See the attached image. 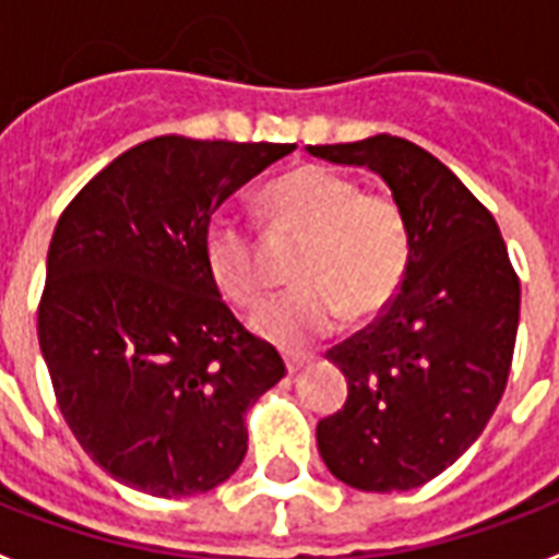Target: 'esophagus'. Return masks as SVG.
I'll use <instances>...</instances> for the list:
<instances>
[{
  "label": "esophagus",
  "mask_w": 559,
  "mask_h": 559,
  "mask_svg": "<svg viewBox=\"0 0 559 559\" xmlns=\"http://www.w3.org/2000/svg\"><path fill=\"white\" fill-rule=\"evenodd\" d=\"M284 364H287L289 374H296V372H301L305 366L313 364V357H310V355H287V357H284Z\"/></svg>",
  "instance_id": "obj_1"
}]
</instances>
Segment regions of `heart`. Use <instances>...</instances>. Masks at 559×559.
<instances>
[{"instance_id":"b5f03b06","label":"heart","mask_w":559,"mask_h":559,"mask_svg":"<svg viewBox=\"0 0 559 559\" xmlns=\"http://www.w3.org/2000/svg\"><path fill=\"white\" fill-rule=\"evenodd\" d=\"M263 207L275 231L305 237L287 296L272 298L251 328L281 348L313 346L343 317H372L399 293L411 263V225L386 193H364L352 176L301 166L266 187ZM204 261L213 281L240 308L266 293L261 249L249 225L216 213L204 228Z\"/></svg>"}]
</instances>
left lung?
Returning a JSON list of instances; mask_svg holds the SVG:
<instances>
[{"label": "left lung", "mask_w": 559, "mask_h": 559, "mask_svg": "<svg viewBox=\"0 0 559 559\" xmlns=\"http://www.w3.org/2000/svg\"><path fill=\"white\" fill-rule=\"evenodd\" d=\"M308 152L372 169L411 225L399 296L328 352L348 399L317 425L319 454L348 487L416 489L478 440L504 395L519 278L492 213L431 152L393 134Z\"/></svg>", "instance_id": "obj_1"}]
</instances>
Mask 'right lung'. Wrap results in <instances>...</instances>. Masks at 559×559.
I'll use <instances>...</instances> for the list:
<instances>
[{
  "label": "right lung",
  "mask_w": 559,
  "mask_h": 559,
  "mask_svg": "<svg viewBox=\"0 0 559 559\" xmlns=\"http://www.w3.org/2000/svg\"><path fill=\"white\" fill-rule=\"evenodd\" d=\"M293 148L146 140L87 181L55 225L37 340L70 431L119 484L195 496L246 457V411L287 369L219 296L204 228Z\"/></svg>",
  "instance_id": "right-lung-1"
}]
</instances>
